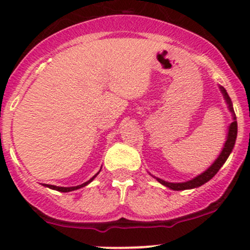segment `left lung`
Instances as JSON below:
<instances>
[{
	"label": "left lung",
	"instance_id": "1",
	"mask_svg": "<svg viewBox=\"0 0 250 250\" xmlns=\"http://www.w3.org/2000/svg\"><path fill=\"white\" fill-rule=\"evenodd\" d=\"M219 90H221L222 95H223L224 100H226V102L228 104V109H229V111L231 112V116H232V122L230 123L229 128H228V135H227L226 144H224L223 146V149H222V152L219 153L217 159L213 161V164L209 167V168L205 169L203 173L197 175V177H194L193 179L188 180V182L169 183V182H165V180L160 179V178L154 177L159 183L163 184V185L166 186V188H171V190H174V191H183V190H190V188H199V186L204 185L205 183L209 182L211 178L215 177V174L217 173L219 168L224 165L227 159L229 158L230 153L232 152V148L235 146V141H236V138H237L236 115H235L234 108H232V102L231 100H230L229 95H228L227 90L224 89L223 86H219Z\"/></svg>",
	"mask_w": 250,
	"mask_h": 250
}]
</instances>
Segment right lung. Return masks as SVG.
Instances as JSON below:
<instances>
[{
	"label": "right lung",
	"instance_id": "right-lung-1",
	"mask_svg": "<svg viewBox=\"0 0 250 250\" xmlns=\"http://www.w3.org/2000/svg\"><path fill=\"white\" fill-rule=\"evenodd\" d=\"M100 173V172H98ZM97 173V174H98ZM97 174H95L94 177L91 178L90 180H87V182H85L84 184H82V185H78V186H71V188H62V186H54V185H47V184H43V186H46V188H52V190H56V191H59V192H71V191H75V190H78V188H84V186H86L87 184H90L92 182V180L95 179L96 177H97Z\"/></svg>",
	"mask_w": 250,
	"mask_h": 250
}]
</instances>
